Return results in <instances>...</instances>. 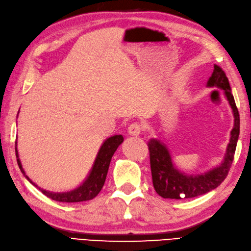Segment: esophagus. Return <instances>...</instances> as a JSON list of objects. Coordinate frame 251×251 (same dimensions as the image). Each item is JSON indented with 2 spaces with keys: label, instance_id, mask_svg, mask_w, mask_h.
Wrapping results in <instances>:
<instances>
[{
  "label": "esophagus",
  "instance_id": "34e87169",
  "mask_svg": "<svg viewBox=\"0 0 251 251\" xmlns=\"http://www.w3.org/2000/svg\"><path fill=\"white\" fill-rule=\"evenodd\" d=\"M142 131V126H141L139 123H132L128 127V133L131 134V136H139V134Z\"/></svg>",
  "mask_w": 251,
  "mask_h": 251
}]
</instances>
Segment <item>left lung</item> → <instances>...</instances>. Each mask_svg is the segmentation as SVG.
Masks as SVG:
<instances>
[{
  "instance_id": "left-lung-1",
  "label": "left lung",
  "mask_w": 251,
  "mask_h": 251,
  "mask_svg": "<svg viewBox=\"0 0 251 251\" xmlns=\"http://www.w3.org/2000/svg\"><path fill=\"white\" fill-rule=\"evenodd\" d=\"M209 87H218L224 90L234 115V127L231 131L230 142L224 162L218 168L203 175L188 176L175 169L168 149L158 140L151 139L147 142L150 151V161L152 184L158 194L163 198L183 199L203 195L217 188L227 177L233 162L237 139L240 134V114L231 92L226 73L221 67L214 64L212 76L208 80Z\"/></svg>"
}]
</instances>
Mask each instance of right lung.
Returning <instances> with one entry per match:
<instances>
[{
  "mask_svg": "<svg viewBox=\"0 0 251 251\" xmlns=\"http://www.w3.org/2000/svg\"><path fill=\"white\" fill-rule=\"evenodd\" d=\"M123 140L124 138L123 136H121V134H117V136H113L107 139L104 142V144H102L100 147V150L98 153V157L95 159L92 171L90 173L87 180L83 182L79 188H77L76 190H73L68 193H52V192H48L46 190L38 188L37 185L34 182H31L30 179L25 175L20 160L18 158L19 156H18L17 147H16V156L18 158L17 161H18L19 168H20L24 176L26 177V179L31 184H34L35 187L39 189L47 197L59 202H79V201H90V199H93L95 196H98L102 187H104L108 169H109V164H110L113 153L115 151H117L119 145L123 142Z\"/></svg>",
  "mask_w": 251,
  "mask_h": 251,
  "instance_id": "add662e5",
  "label": "right lung"
}]
</instances>
